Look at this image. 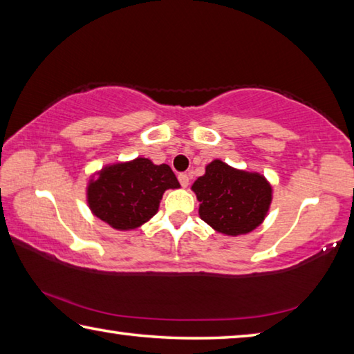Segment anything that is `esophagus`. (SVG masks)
Here are the masks:
<instances>
[{
  "mask_svg": "<svg viewBox=\"0 0 354 354\" xmlns=\"http://www.w3.org/2000/svg\"><path fill=\"white\" fill-rule=\"evenodd\" d=\"M178 179H179V183H181L183 187H187V185H189V176L185 175V173H179Z\"/></svg>",
  "mask_w": 354,
  "mask_h": 354,
  "instance_id": "obj_1",
  "label": "esophagus"
}]
</instances>
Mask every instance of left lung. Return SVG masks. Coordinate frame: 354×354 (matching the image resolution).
Here are the masks:
<instances>
[{"label":"left lung","mask_w":354,"mask_h":354,"mask_svg":"<svg viewBox=\"0 0 354 354\" xmlns=\"http://www.w3.org/2000/svg\"><path fill=\"white\" fill-rule=\"evenodd\" d=\"M200 201V217L226 236L251 232L266 218L272 187L259 173L232 169L215 159L192 185Z\"/></svg>","instance_id":"1"}]
</instances>
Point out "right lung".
<instances>
[{
	"instance_id": "add662e5",
	"label": "right lung",
	"mask_w": 354,
	"mask_h": 354,
	"mask_svg": "<svg viewBox=\"0 0 354 354\" xmlns=\"http://www.w3.org/2000/svg\"><path fill=\"white\" fill-rule=\"evenodd\" d=\"M175 173L167 164L154 165L145 158L107 165L91 179L87 203L95 217L120 231L139 227L158 212L167 189H178Z\"/></svg>"
}]
</instances>
